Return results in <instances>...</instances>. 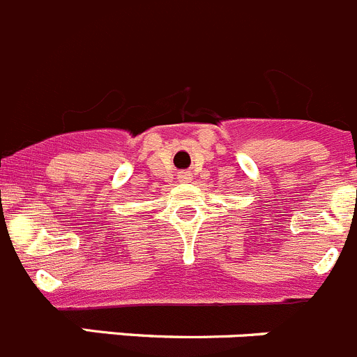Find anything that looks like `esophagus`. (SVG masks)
I'll list each match as a JSON object with an SVG mask.
<instances>
[{
  "mask_svg": "<svg viewBox=\"0 0 357 357\" xmlns=\"http://www.w3.org/2000/svg\"><path fill=\"white\" fill-rule=\"evenodd\" d=\"M176 178H178V181H181V182H189V181H191V173H189V172H181V173H178V175H176Z\"/></svg>",
  "mask_w": 357,
  "mask_h": 357,
  "instance_id": "34e87169",
  "label": "esophagus"
}]
</instances>
